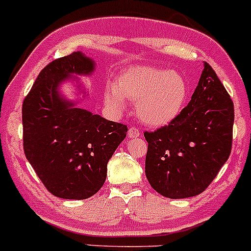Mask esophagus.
Listing matches in <instances>:
<instances>
[{
    "label": "esophagus",
    "instance_id": "esophagus-1",
    "mask_svg": "<svg viewBox=\"0 0 251 251\" xmlns=\"http://www.w3.org/2000/svg\"><path fill=\"white\" fill-rule=\"evenodd\" d=\"M140 135V130H139L136 126H130L128 130V138L130 139H134V138H138V136Z\"/></svg>",
    "mask_w": 251,
    "mask_h": 251
}]
</instances>
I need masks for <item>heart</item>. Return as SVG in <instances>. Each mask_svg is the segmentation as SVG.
Masks as SVG:
<instances>
[{"label": "heart", "instance_id": "1", "mask_svg": "<svg viewBox=\"0 0 251 251\" xmlns=\"http://www.w3.org/2000/svg\"><path fill=\"white\" fill-rule=\"evenodd\" d=\"M187 84L180 74L164 69H130L118 78L117 87L105 90L107 105L125 108L126 99L136 102V112L145 125L159 126L172 122L185 105Z\"/></svg>", "mask_w": 251, "mask_h": 251}]
</instances>
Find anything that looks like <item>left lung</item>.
<instances>
[{
    "label": "left lung",
    "instance_id": "8db88e82",
    "mask_svg": "<svg viewBox=\"0 0 251 251\" xmlns=\"http://www.w3.org/2000/svg\"><path fill=\"white\" fill-rule=\"evenodd\" d=\"M234 106L213 68L204 70L191 101L168 125L145 131L150 185L173 200L206 190L231 154Z\"/></svg>",
    "mask_w": 251,
    "mask_h": 251
}]
</instances>
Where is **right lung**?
<instances>
[{"label":"right lung","instance_id":"add662e5","mask_svg":"<svg viewBox=\"0 0 251 251\" xmlns=\"http://www.w3.org/2000/svg\"><path fill=\"white\" fill-rule=\"evenodd\" d=\"M92 59L81 51L50 61L23 101V145L31 167L51 195L86 200L104 185L107 162L128 126L61 100L56 86L68 75H88Z\"/></svg>","mask_w":251,"mask_h":251}]
</instances>
